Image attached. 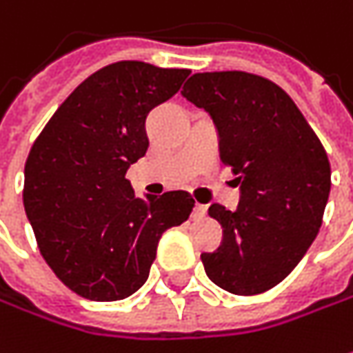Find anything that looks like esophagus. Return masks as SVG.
I'll use <instances>...</instances> for the list:
<instances>
[{
  "instance_id": "34e87169",
  "label": "esophagus",
  "mask_w": 353,
  "mask_h": 353,
  "mask_svg": "<svg viewBox=\"0 0 353 353\" xmlns=\"http://www.w3.org/2000/svg\"><path fill=\"white\" fill-rule=\"evenodd\" d=\"M205 214H207V207H205V205H201V203H197V205H195V209H193V213H191V216L199 221V219H203Z\"/></svg>"
}]
</instances>
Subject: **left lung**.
Listing matches in <instances>:
<instances>
[{
  "mask_svg": "<svg viewBox=\"0 0 353 353\" xmlns=\"http://www.w3.org/2000/svg\"><path fill=\"white\" fill-rule=\"evenodd\" d=\"M181 95L213 117L221 162L242 191L236 211L213 203L223 242L201 254L209 279L234 295L281 283L307 254L330 195V162L307 119L272 79L240 70L195 74Z\"/></svg>",
  "mask_w": 353,
  "mask_h": 353,
  "instance_id": "obj_1",
  "label": "left lung"
}]
</instances>
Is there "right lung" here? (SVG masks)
Masks as SVG:
<instances>
[{"label": "right lung", "instance_id": "add662e5", "mask_svg": "<svg viewBox=\"0 0 353 353\" xmlns=\"http://www.w3.org/2000/svg\"><path fill=\"white\" fill-rule=\"evenodd\" d=\"M189 74L139 60L109 64L70 93L32 144L25 213L44 261L79 297L132 295L148 279L162 234L195 207L188 191L140 199L125 177L148 150V113Z\"/></svg>", "mask_w": 353, "mask_h": 353}]
</instances>
